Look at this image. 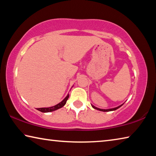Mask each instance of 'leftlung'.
I'll use <instances>...</instances> for the list:
<instances>
[{
    "label": "left lung",
    "mask_w": 156,
    "mask_h": 156,
    "mask_svg": "<svg viewBox=\"0 0 156 156\" xmlns=\"http://www.w3.org/2000/svg\"><path fill=\"white\" fill-rule=\"evenodd\" d=\"M123 105V104H122ZM122 105H120V106H118L117 107H115V108H113V109H99V108H97L96 107H94V105H91L92 107L94 108V109H96L97 110H99V111H101V112H111V111H114V110H116L117 109H118V108H120L121 106H122Z\"/></svg>",
    "instance_id": "8db88e82"
}]
</instances>
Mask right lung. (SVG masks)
Returning <instances> with one entry per match:
<instances>
[{"label": "right lung", "mask_w": 156, "mask_h": 156, "mask_svg": "<svg viewBox=\"0 0 156 156\" xmlns=\"http://www.w3.org/2000/svg\"><path fill=\"white\" fill-rule=\"evenodd\" d=\"M69 97V95H67V96H66L65 98L62 100V102H60V103H58L56 105H55L54 107H47V108H38V111H40L41 112H43V113H47V112H54V111H56L57 109H60V108L62 107L64 105L66 104V102H67V100H68Z\"/></svg>", "instance_id": "1"}]
</instances>
